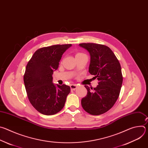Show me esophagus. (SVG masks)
<instances>
[{
	"label": "esophagus",
	"mask_w": 148,
	"mask_h": 148,
	"mask_svg": "<svg viewBox=\"0 0 148 148\" xmlns=\"http://www.w3.org/2000/svg\"><path fill=\"white\" fill-rule=\"evenodd\" d=\"M70 88L71 90H75V89H77V86L76 84H71V85H70Z\"/></svg>",
	"instance_id": "34e87169"
}]
</instances>
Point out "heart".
<instances>
[{
    "instance_id": "b5f03b06",
    "label": "heart",
    "mask_w": 148,
    "mask_h": 148,
    "mask_svg": "<svg viewBox=\"0 0 148 148\" xmlns=\"http://www.w3.org/2000/svg\"><path fill=\"white\" fill-rule=\"evenodd\" d=\"M82 54H82V53H77L75 54V57H77V56H78L82 55Z\"/></svg>"
}]
</instances>
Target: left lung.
<instances>
[{
	"mask_svg": "<svg viewBox=\"0 0 148 148\" xmlns=\"http://www.w3.org/2000/svg\"><path fill=\"white\" fill-rule=\"evenodd\" d=\"M79 46L89 52L88 71L99 81L95 88L85 86L88 92L81 99V105L90 114L99 115L110 110L118 98L123 81L120 63L106 46L95 43H81Z\"/></svg>",
	"mask_w": 148,
	"mask_h": 148,
	"instance_id": "1",
	"label": "left lung"
}]
</instances>
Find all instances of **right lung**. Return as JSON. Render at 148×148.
<instances>
[{"label":"right lung","mask_w":148,"mask_h":148,"mask_svg":"<svg viewBox=\"0 0 148 148\" xmlns=\"http://www.w3.org/2000/svg\"><path fill=\"white\" fill-rule=\"evenodd\" d=\"M71 46L58 45L40 48L26 66L23 79L27 97L33 107L42 114H56L64 106L70 87L65 84L54 85L52 75L62 55Z\"/></svg>","instance_id":"add662e5"}]
</instances>
